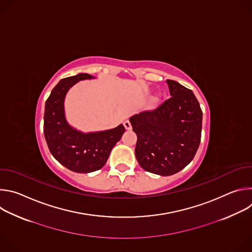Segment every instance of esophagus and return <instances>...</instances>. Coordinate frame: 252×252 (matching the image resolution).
Masks as SVG:
<instances>
[{
	"label": "esophagus",
	"mask_w": 252,
	"mask_h": 252,
	"mask_svg": "<svg viewBox=\"0 0 252 252\" xmlns=\"http://www.w3.org/2000/svg\"><path fill=\"white\" fill-rule=\"evenodd\" d=\"M124 126H125V127H126V130H130V129H131V125H130V123H129L128 121H126V122L124 123Z\"/></svg>",
	"instance_id": "esophagus-1"
}]
</instances>
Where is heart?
I'll return each mask as SVG.
<instances>
[{"instance_id": "b5f03b06", "label": "heart", "mask_w": 252, "mask_h": 252, "mask_svg": "<svg viewBox=\"0 0 252 252\" xmlns=\"http://www.w3.org/2000/svg\"><path fill=\"white\" fill-rule=\"evenodd\" d=\"M158 100V97H155L154 99H153V101H157Z\"/></svg>"}]
</instances>
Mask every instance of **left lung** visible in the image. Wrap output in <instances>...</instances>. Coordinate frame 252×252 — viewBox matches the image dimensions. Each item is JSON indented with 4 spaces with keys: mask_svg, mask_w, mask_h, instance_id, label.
I'll return each mask as SVG.
<instances>
[{
    "mask_svg": "<svg viewBox=\"0 0 252 252\" xmlns=\"http://www.w3.org/2000/svg\"><path fill=\"white\" fill-rule=\"evenodd\" d=\"M170 98L129 119L136 133L135 158L147 171L171 175L194 158L201 138L202 111L191 90L166 81Z\"/></svg>",
    "mask_w": 252,
    "mask_h": 252,
    "instance_id": "left-lung-1",
    "label": "left lung"
}]
</instances>
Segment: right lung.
Listing matches in <instances>:
<instances>
[{
  "label": "right lung",
  "mask_w": 252,
  "mask_h": 252,
  "mask_svg": "<svg viewBox=\"0 0 252 252\" xmlns=\"http://www.w3.org/2000/svg\"><path fill=\"white\" fill-rule=\"evenodd\" d=\"M91 79L94 77L89 74H79L61 80L45 105L44 134L51 154L64 167L80 173L100 169L126 130L120 125L112 129L85 133L67 124L63 109L67 91L79 81Z\"/></svg>",
  "instance_id": "right-lung-1"
}]
</instances>
